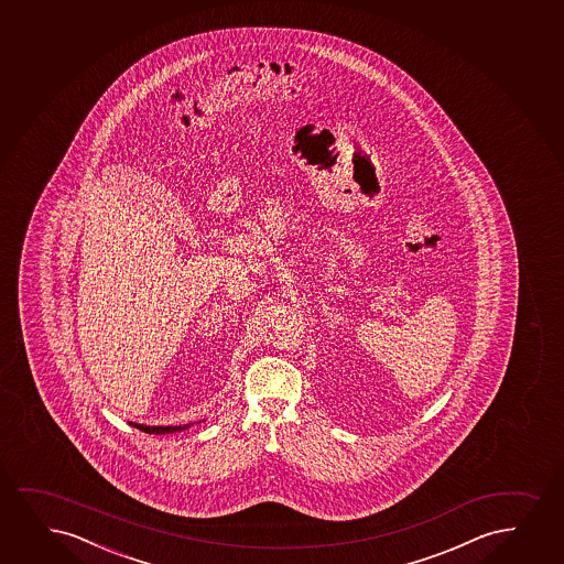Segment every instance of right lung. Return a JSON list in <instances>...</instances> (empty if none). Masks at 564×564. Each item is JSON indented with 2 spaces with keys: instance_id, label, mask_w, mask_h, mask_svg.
Returning a JSON list of instances; mask_svg holds the SVG:
<instances>
[{
  "instance_id": "right-lung-1",
  "label": "right lung",
  "mask_w": 564,
  "mask_h": 564,
  "mask_svg": "<svg viewBox=\"0 0 564 564\" xmlns=\"http://www.w3.org/2000/svg\"><path fill=\"white\" fill-rule=\"evenodd\" d=\"M132 427H137V430H140V432L144 433H155V435H165V433H181L184 432V430H188V427H192V424L186 425H142V424H132Z\"/></svg>"
}]
</instances>
